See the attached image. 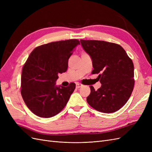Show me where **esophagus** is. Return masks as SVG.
Here are the masks:
<instances>
[{"label": "esophagus", "mask_w": 152, "mask_h": 152, "mask_svg": "<svg viewBox=\"0 0 152 152\" xmlns=\"http://www.w3.org/2000/svg\"><path fill=\"white\" fill-rule=\"evenodd\" d=\"M82 87V84H79V83H77V84H76V88L79 89L80 87Z\"/></svg>", "instance_id": "esophagus-1"}]
</instances>
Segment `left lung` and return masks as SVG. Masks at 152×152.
<instances>
[{
	"label": "left lung",
	"instance_id": "8db88e82",
	"mask_svg": "<svg viewBox=\"0 0 152 152\" xmlns=\"http://www.w3.org/2000/svg\"><path fill=\"white\" fill-rule=\"evenodd\" d=\"M82 47L91 58L93 74L99 73L102 86H91L87 102L103 113H113L129 99L134 88V65L120 45L102 40H80Z\"/></svg>",
	"mask_w": 152,
	"mask_h": 152
}]
</instances>
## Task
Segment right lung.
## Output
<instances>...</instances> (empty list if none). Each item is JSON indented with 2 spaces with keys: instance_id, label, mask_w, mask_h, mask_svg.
Wrapping results in <instances>:
<instances>
[{
  "instance_id": "add662e5",
  "label": "right lung",
  "mask_w": 152,
  "mask_h": 152,
  "mask_svg": "<svg viewBox=\"0 0 152 152\" xmlns=\"http://www.w3.org/2000/svg\"><path fill=\"white\" fill-rule=\"evenodd\" d=\"M79 40L70 39L35 48L23 67L21 94L26 105L36 115L49 118L65 107L75 89L56 86L59 73L65 72L68 61Z\"/></svg>"
}]
</instances>
